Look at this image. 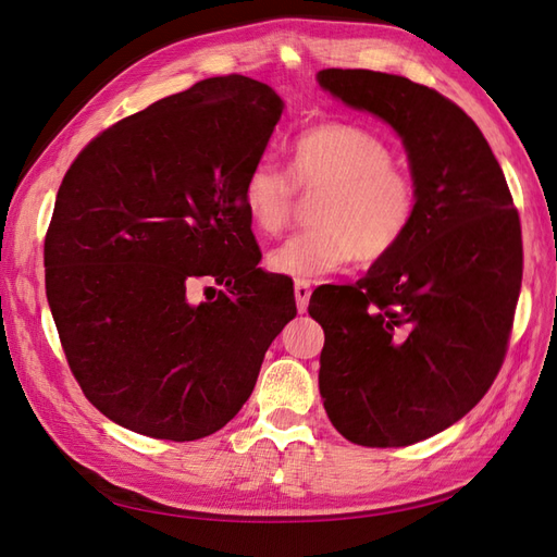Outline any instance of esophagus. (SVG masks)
<instances>
[{
	"instance_id": "obj_1",
	"label": "esophagus",
	"mask_w": 557,
	"mask_h": 557,
	"mask_svg": "<svg viewBox=\"0 0 557 557\" xmlns=\"http://www.w3.org/2000/svg\"><path fill=\"white\" fill-rule=\"evenodd\" d=\"M310 284L308 282H304V280H298L296 284H294V296H296V308L301 310V312H306V308H308V301H310Z\"/></svg>"
}]
</instances>
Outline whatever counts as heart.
Listing matches in <instances>:
<instances>
[{"label": "heart", "mask_w": 557, "mask_h": 557, "mask_svg": "<svg viewBox=\"0 0 557 557\" xmlns=\"http://www.w3.org/2000/svg\"><path fill=\"white\" fill-rule=\"evenodd\" d=\"M296 190L318 193L306 231L268 253L275 275L315 280L346 268L388 259L419 219V183L395 162L391 146L358 124L308 126L289 146V176L273 162H256L242 183L239 205L253 233L273 237L289 225Z\"/></svg>", "instance_id": "heart-1"}]
</instances>
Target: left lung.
Masks as SVG:
<instances>
[{"mask_svg": "<svg viewBox=\"0 0 557 557\" xmlns=\"http://www.w3.org/2000/svg\"><path fill=\"white\" fill-rule=\"evenodd\" d=\"M320 87L403 136L414 231L355 284L310 296L324 330L326 417L362 447H407L466 417L504 364L522 284V233L478 124L407 77L330 67Z\"/></svg>", "mask_w": 557, "mask_h": 557, "instance_id": "left-lung-1", "label": "left lung"}]
</instances>
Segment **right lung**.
I'll return each mask as SVG.
<instances>
[{"label": "right lung", "instance_id": "1", "mask_svg": "<svg viewBox=\"0 0 557 557\" xmlns=\"http://www.w3.org/2000/svg\"><path fill=\"white\" fill-rule=\"evenodd\" d=\"M280 115L268 84L209 77L108 126L70 164L45 239L47 298L70 372L110 421L190 442L249 400L296 315L239 205ZM195 278L222 289L193 305Z\"/></svg>", "mask_w": 557, "mask_h": 557}]
</instances>
